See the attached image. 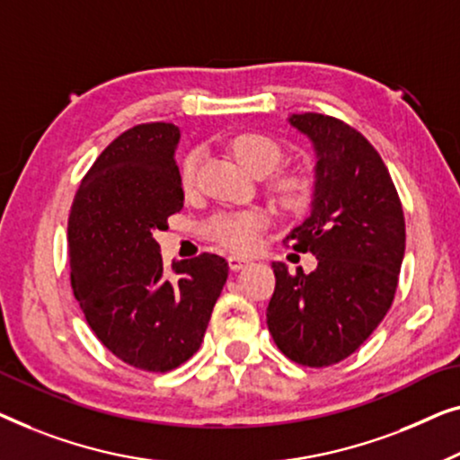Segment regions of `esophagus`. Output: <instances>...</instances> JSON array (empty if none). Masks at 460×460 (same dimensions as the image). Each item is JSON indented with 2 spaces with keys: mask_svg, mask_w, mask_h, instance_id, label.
<instances>
[{
  "mask_svg": "<svg viewBox=\"0 0 460 460\" xmlns=\"http://www.w3.org/2000/svg\"><path fill=\"white\" fill-rule=\"evenodd\" d=\"M227 261H229L231 270H239V269L248 267V264H250V258H245V256H229Z\"/></svg>",
  "mask_w": 460,
  "mask_h": 460,
  "instance_id": "obj_1",
  "label": "esophagus"
}]
</instances>
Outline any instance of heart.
<instances>
[{
	"mask_svg": "<svg viewBox=\"0 0 460 460\" xmlns=\"http://www.w3.org/2000/svg\"><path fill=\"white\" fill-rule=\"evenodd\" d=\"M227 150L233 158L252 174H267V190L283 208L300 210L313 199V181L294 168L277 166L286 158V150L273 135L262 131H239L227 139ZM199 152H187L179 163V181L183 191H191L198 183ZM269 217L262 210L217 212L206 221L199 233L208 242L231 252H250L258 242L261 231L267 227Z\"/></svg>",
	"mask_w": 460,
	"mask_h": 460,
	"instance_id": "1",
	"label": "heart"
}]
</instances>
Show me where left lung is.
Segmentation results:
<instances>
[{"label": "left lung", "mask_w": 460, "mask_h": 460, "mask_svg": "<svg viewBox=\"0 0 460 460\" xmlns=\"http://www.w3.org/2000/svg\"><path fill=\"white\" fill-rule=\"evenodd\" d=\"M289 122L319 154L310 217L286 243L319 258L313 273L273 262L267 325L302 367H329L365 344L392 308L404 258V212L396 185L367 137L335 116L304 112Z\"/></svg>", "instance_id": "left-lung-1"}]
</instances>
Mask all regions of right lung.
<instances>
[{
    "mask_svg": "<svg viewBox=\"0 0 460 460\" xmlns=\"http://www.w3.org/2000/svg\"><path fill=\"white\" fill-rule=\"evenodd\" d=\"M177 141L172 122L127 128L95 158L68 215L70 283L87 325L116 358L152 373L199 350L229 275L210 252L164 270L154 233L183 208Z\"/></svg>",
    "mask_w": 460,
    "mask_h": 460,
    "instance_id": "add662e5",
    "label": "right lung"
}]
</instances>
